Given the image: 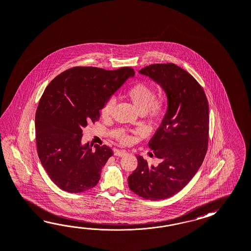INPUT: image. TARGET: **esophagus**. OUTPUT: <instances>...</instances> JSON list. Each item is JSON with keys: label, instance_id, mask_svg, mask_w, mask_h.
I'll list each match as a JSON object with an SVG mask.
<instances>
[{"label": "esophagus", "instance_id": "esophagus-1", "mask_svg": "<svg viewBox=\"0 0 251 251\" xmlns=\"http://www.w3.org/2000/svg\"><path fill=\"white\" fill-rule=\"evenodd\" d=\"M127 154V151H124V150H115L114 151V155L118 156V157H123Z\"/></svg>", "mask_w": 251, "mask_h": 251}]
</instances>
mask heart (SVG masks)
<instances>
[{
    "instance_id": "1",
    "label": "heart",
    "mask_w": 251,
    "mask_h": 251,
    "mask_svg": "<svg viewBox=\"0 0 251 251\" xmlns=\"http://www.w3.org/2000/svg\"><path fill=\"white\" fill-rule=\"evenodd\" d=\"M127 97L139 113L148 112L152 117H158L165 110V100L163 99L155 100L156 94L154 90L147 84L138 83L131 87L127 92ZM113 106L114 100H108L101 109V116L103 118L110 117ZM129 141L130 138L128 136L122 139L124 143Z\"/></svg>"
}]
</instances>
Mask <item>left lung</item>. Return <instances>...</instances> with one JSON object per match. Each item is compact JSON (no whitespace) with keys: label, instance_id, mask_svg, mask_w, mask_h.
Wrapping results in <instances>:
<instances>
[{"label":"left lung","instance_id":"obj_1","mask_svg":"<svg viewBox=\"0 0 251 251\" xmlns=\"http://www.w3.org/2000/svg\"><path fill=\"white\" fill-rule=\"evenodd\" d=\"M139 73L161 87L167 110L149 141L160 162L150 165L138 155L128 187L146 200L159 201L182 190L201 166L208 148V100L198 81L174 63L152 64Z\"/></svg>","mask_w":251,"mask_h":251}]
</instances>
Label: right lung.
I'll return each mask as SVG.
<instances>
[{
    "label": "right lung",
    "mask_w": 251,
    "mask_h": 251,
    "mask_svg": "<svg viewBox=\"0 0 251 251\" xmlns=\"http://www.w3.org/2000/svg\"><path fill=\"white\" fill-rule=\"evenodd\" d=\"M134 76L116 71L75 67L58 75L46 87L35 115L37 151L50 179L70 193L95 187L101 169L113 152L110 148L82 144V128L100 120L104 104Z\"/></svg>",
    "instance_id": "right-lung-1"
}]
</instances>
